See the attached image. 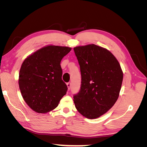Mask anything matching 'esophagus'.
<instances>
[{"mask_svg":"<svg viewBox=\"0 0 147 147\" xmlns=\"http://www.w3.org/2000/svg\"><path fill=\"white\" fill-rule=\"evenodd\" d=\"M67 87H68V89H69V90H70V88H71V83L70 82H69V83H67Z\"/></svg>","mask_w":147,"mask_h":147,"instance_id":"1","label":"esophagus"}]
</instances>
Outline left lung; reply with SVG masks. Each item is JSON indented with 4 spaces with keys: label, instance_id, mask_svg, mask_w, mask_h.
Instances as JSON below:
<instances>
[{
    "label": "left lung",
    "instance_id": "obj_1",
    "mask_svg": "<svg viewBox=\"0 0 147 147\" xmlns=\"http://www.w3.org/2000/svg\"><path fill=\"white\" fill-rule=\"evenodd\" d=\"M81 72V86L74 95L75 107L83 116L97 118L117 100L123 78L118 61L106 49L94 45L74 48Z\"/></svg>",
    "mask_w": 147,
    "mask_h": 147
}]
</instances>
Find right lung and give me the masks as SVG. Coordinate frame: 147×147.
Masks as SVG:
<instances>
[{
  "mask_svg": "<svg viewBox=\"0 0 147 147\" xmlns=\"http://www.w3.org/2000/svg\"><path fill=\"white\" fill-rule=\"evenodd\" d=\"M66 47H43L26 58L19 75V86L24 101L30 109L44 113L55 109L67 92L62 80V59L70 51Z\"/></svg>",
  "mask_w": 147,
  "mask_h": 147,
  "instance_id": "add662e5",
  "label": "right lung"
}]
</instances>
